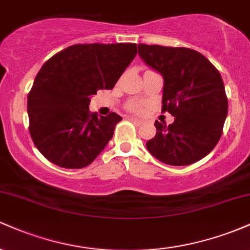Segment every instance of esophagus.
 Listing matches in <instances>:
<instances>
[{"label": "esophagus", "instance_id": "obj_1", "mask_svg": "<svg viewBox=\"0 0 250 250\" xmlns=\"http://www.w3.org/2000/svg\"><path fill=\"white\" fill-rule=\"evenodd\" d=\"M128 120H129V121L133 122L134 125H142V121H140V120H137V119H134V117H128Z\"/></svg>", "mask_w": 250, "mask_h": 250}]
</instances>
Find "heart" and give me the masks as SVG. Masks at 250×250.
I'll use <instances>...</instances> for the list:
<instances>
[{"label": "heart", "mask_w": 250, "mask_h": 250, "mask_svg": "<svg viewBox=\"0 0 250 250\" xmlns=\"http://www.w3.org/2000/svg\"><path fill=\"white\" fill-rule=\"evenodd\" d=\"M141 109H142L141 105H140L139 103H131V104L128 107V110L133 111V113H140Z\"/></svg>", "instance_id": "obj_1"}]
</instances>
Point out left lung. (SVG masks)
Wrapping results in <instances>:
<instances>
[{"label":"left lung","instance_id":"8db88e82","mask_svg":"<svg viewBox=\"0 0 250 250\" xmlns=\"http://www.w3.org/2000/svg\"><path fill=\"white\" fill-rule=\"evenodd\" d=\"M141 59L165 80L162 113L174 122L155 121L156 135L147 142L153 156L169 166H188L215 148L227 113L225 84L219 70L202 54L185 47L139 44Z\"/></svg>","mask_w":250,"mask_h":250}]
</instances>
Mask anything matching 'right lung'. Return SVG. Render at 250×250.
Here are the masks:
<instances>
[{
  "label": "right lung",
  "mask_w": 250,
  "mask_h": 250,
  "mask_svg": "<svg viewBox=\"0 0 250 250\" xmlns=\"http://www.w3.org/2000/svg\"><path fill=\"white\" fill-rule=\"evenodd\" d=\"M136 54V43L74 44L42 65L27 108L30 136L48 161L80 169L99 156L122 117L93 114L90 96L113 89Z\"/></svg>",
  "instance_id": "obj_1"
}]
</instances>
